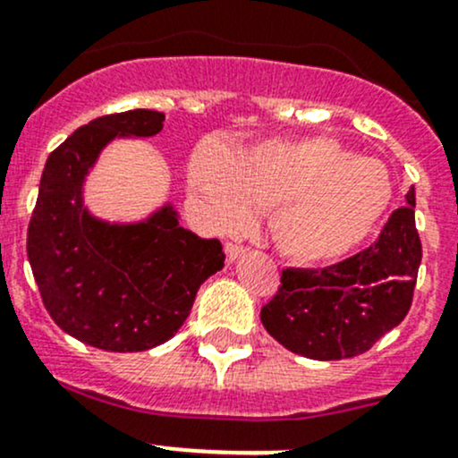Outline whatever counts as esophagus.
I'll return each instance as SVG.
<instances>
[{
  "mask_svg": "<svg viewBox=\"0 0 458 458\" xmlns=\"http://www.w3.org/2000/svg\"><path fill=\"white\" fill-rule=\"evenodd\" d=\"M225 253H227V259H229V262L233 264L235 259H238V258H242V255L247 253V249H244V247H240V244L227 242V244H225Z\"/></svg>",
  "mask_w": 458,
  "mask_h": 458,
  "instance_id": "1",
  "label": "esophagus"
}]
</instances>
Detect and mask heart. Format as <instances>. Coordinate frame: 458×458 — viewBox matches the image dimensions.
I'll list each match as a JSON object with an SVG mask.
<instances>
[{"instance_id":"obj_1","label":"heart","mask_w":458,"mask_h":458,"mask_svg":"<svg viewBox=\"0 0 458 458\" xmlns=\"http://www.w3.org/2000/svg\"><path fill=\"white\" fill-rule=\"evenodd\" d=\"M190 188L223 229L275 208V240L301 262H327L358 247L393 196L380 161L353 157L329 137L268 140L240 157L205 141L191 157Z\"/></svg>"}]
</instances>
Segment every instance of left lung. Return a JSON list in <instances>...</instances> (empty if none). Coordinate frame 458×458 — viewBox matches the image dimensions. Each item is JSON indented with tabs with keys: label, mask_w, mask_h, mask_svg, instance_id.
Masks as SVG:
<instances>
[{
	"label": "left lung",
	"mask_w": 458,
	"mask_h": 458,
	"mask_svg": "<svg viewBox=\"0 0 458 458\" xmlns=\"http://www.w3.org/2000/svg\"><path fill=\"white\" fill-rule=\"evenodd\" d=\"M406 203L360 253L321 270H282V286L259 312L275 341L312 360H341L404 321L421 264L415 188Z\"/></svg>",
	"instance_id": "left-lung-1"
}]
</instances>
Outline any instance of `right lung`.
I'll return each instance as SVG.
<instances>
[{
    "mask_svg": "<svg viewBox=\"0 0 458 458\" xmlns=\"http://www.w3.org/2000/svg\"><path fill=\"white\" fill-rule=\"evenodd\" d=\"M159 111L91 120L47 157L28 227V259L43 306L63 332L105 352H144L179 332L200 284L225 267L220 240L199 238L164 205L140 223L89 214L82 185L115 137H152Z\"/></svg>",
    "mask_w": 458,
    "mask_h": 458,
    "instance_id": "obj_1",
    "label": "right lung"
}]
</instances>
